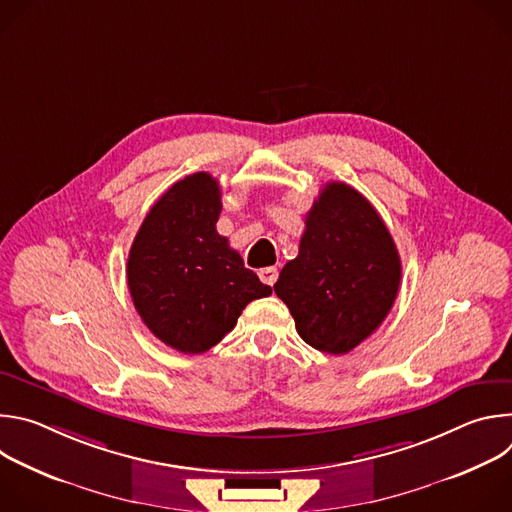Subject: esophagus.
I'll return each instance as SVG.
<instances>
[{"label": "esophagus", "instance_id": "obj_1", "mask_svg": "<svg viewBox=\"0 0 512 512\" xmlns=\"http://www.w3.org/2000/svg\"><path fill=\"white\" fill-rule=\"evenodd\" d=\"M277 275H279L277 267H263V269L259 271L261 281H263V283H267V285H273V283L277 281Z\"/></svg>", "mask_w": 512, "mask_h": 512}]
</instances>
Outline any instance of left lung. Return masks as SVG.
<instances>
[{"label": "left lung", "instance_id": "8db88e82", "mask_svg": "<svg viewBox=\"0 0 512 512\" xmlns=\"http://www.w3.org/2000/svg\"><path fill=\"white\" fill-rule=\"evenodd\" d=\"M399 283L401 259L379 212L352 186L330 182L273 289L304 342L346 354L383 324Z\"/></svg>", "mask_w": 512, "mask_h": 512}]
</instances>
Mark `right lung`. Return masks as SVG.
<instances>
[{
    "label": "right lung",
    "instance_id": "1",
    "mask_svg": "<svg viewBox=\"0 0 512 512\" xmlns=\"http://www.w3.org/2000/svg\"><path fill=\"white\" fill-rule=\"evenodd\" d=\"M221 188L196 172L152 206L133 239L127 285L137 314L164 344L200 354L229 334L245 306L271 287L216 233Z\"/></svg>",
    "mask_w": 512,
    "mask_h": 512
}]
</instances>
